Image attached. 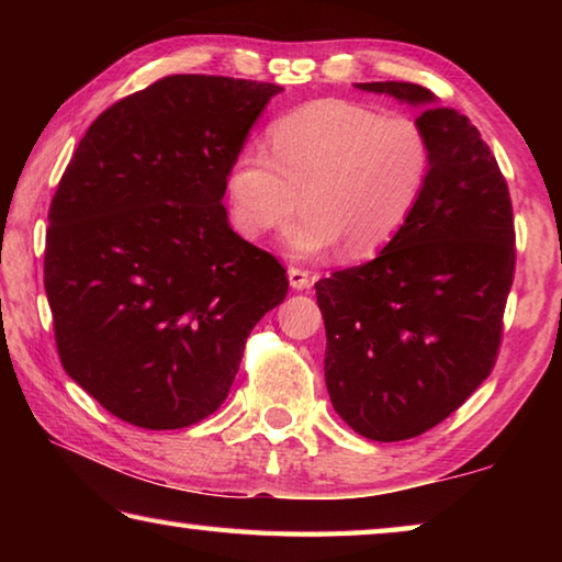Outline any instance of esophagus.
I'll list each match as a JSON object with an SVG mask.
<instances>
[{"instance_id":"34e87169","label":"esophagus","mask_w":562,"mask_h":562,"mask_svg":"<svg viewBox=\"0 0 562 562\" xmlns=\"http://www.w3.org/2000/svg\"><path fill=\"white\" fill-rule=\"evenodd\" d=\"M288 280H290L292 290H307L310 288V272L302 270V268H290Z\"/></svg>"}]
</instances>
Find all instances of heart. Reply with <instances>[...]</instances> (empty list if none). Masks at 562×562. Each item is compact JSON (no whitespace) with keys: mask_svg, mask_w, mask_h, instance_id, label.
<instances>
[{"mask_svg":"<svg viewBox=\"0 0 562 562\" xmlns=\"http://www.w3.org/2000/svg\"><path fill=\"white\" fill-rule=\"evenodd\" d=\"M431 170V148L414 119L364 103L319 99L268 131V156L245 150L227 176L235 227L250 240L290 227L294 258L345 245L347 258L382 252L412 221Z\"/></svg>","mask_w":562,"mask_h":562,"instance_id":"heart-1","label":"heart"}]
</instances>
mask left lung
Wrapping results in <instances>:
<instances>
[{
	"instance_id": "left-lung-1",
	"label": "left lung",
	"mask_w": 562,
	"mask_h": 562,
	"mask_svg": "<svg viewBox=\"0 0 562 562\" xmlns=\"http://www.w3.org/2000/svg\"><path fill=\"white\" fill-rule=\"evenodd\" d=\"M418 109L431 148L412 221L372 262L315 284L335 412L372 441L453 414L491 374L516 268L506 178L479 128L406 81L355 83Z\"/></svg>"
}]
</instances>
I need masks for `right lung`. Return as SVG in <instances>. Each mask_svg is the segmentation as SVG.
<instances>
[{"mask_svg":"<svg viewBox=\"0 0 562 562\" xmlns=\"http://www.w3.org/2000/svg\"><path fill=\"white\" fill-rule=\"evenodd\" d=\"M278 83L176 74L91 123L49 207L44 288L61 364L133 426L183 429L225 402L245 339L284 300L223 195Z\"/></svg>","mask_w":562,"mask_h":562,"instance_id":"obj_1","label":"right lung"}]
</instances>
